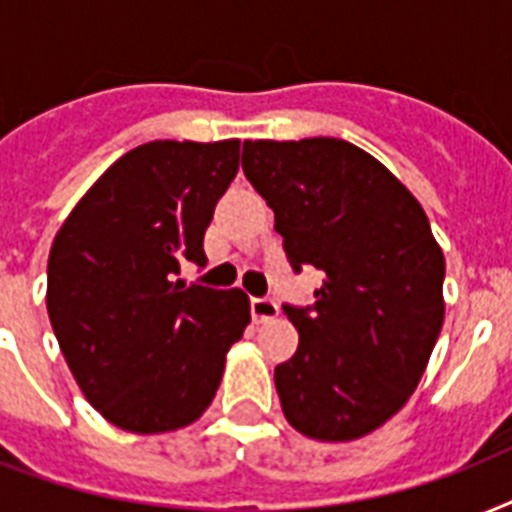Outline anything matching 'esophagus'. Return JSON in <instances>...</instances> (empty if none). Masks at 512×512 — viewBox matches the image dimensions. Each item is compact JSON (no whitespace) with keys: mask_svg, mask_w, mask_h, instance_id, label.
Masks as SVG:
<instances>
[{"mask_svg":"<svg viewBox=\"0 0 512 512\" xmlns=\"http://www.w3.org/2000/svg\"><path fill=\"white\" fill-rule=\"evenodd\" d=\"M249 308H252V319H255L257 324H263V321H271L279 316V303L271 300V297H252Z\"/></svg>","mask_w":512,"mask_h":512,"instance_id":"obj_1","label":"esophagus"}]
</instances>
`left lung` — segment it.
<instances>
[{
	"mask_svg": "<svg viewBox=\"0 0 512 512\" xmlns=\"http://www.w3.org/2000/svg\"><path fill=\"white\" fill-rule=\"evenodd\" d=\"M241 167L292 268L327 276L311 308H284L300 332L273 374L284 417L329 444L369 436L420 385L444 324L446 263L428 215L348 140H244Z\"/></svg>",
	"mask_w": 512,
	"mask_h": 512,
	"instance_id": "obj_1",
	"label": "left lung"
}]
</instances>
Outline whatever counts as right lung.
Returning a JSON list of instances; mask_svg holds the SVG:
<instances>
[{"label":"right lung","instance_id":"obj_1","mask_svg":"<svg viewBox=\"0 0 512 512\" xmlns=\"http://www.w3.org/2000/svg\"><path fill=\"white\" fill-rule=\"evenodd\" d=\"M236 138L154 140L116 159L60 225L47 313L84 398L111 425L170 433L207 412L249 324L241 289L172 281L239 172Z\"/></svg>","mask_w":512,"mask_h":512}]
</instances>
